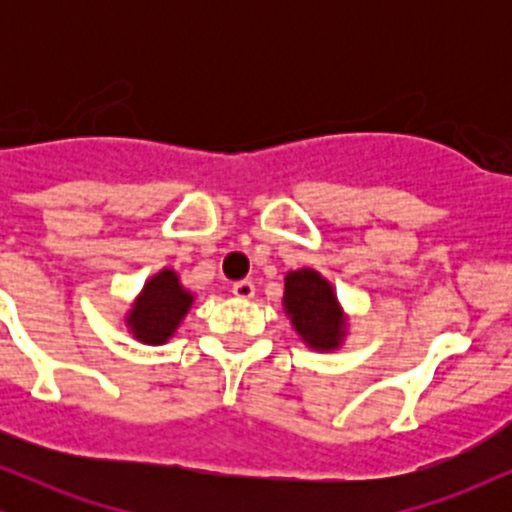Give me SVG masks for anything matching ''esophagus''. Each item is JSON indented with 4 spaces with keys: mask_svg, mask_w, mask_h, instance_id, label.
<instances>
[{
    "mask_svg": "<svg viewBox=\"0 0 512 512\" xmlns=\"http://www.w3.org/2000/svg\"><path fill=\"white\" fill-rule=\"evenodd\" d=\"M233 296L236 298H243V301H250L252 296H255V284L252 281H238V284H233Z\"/></svg>",
    "mask_w": 512,
    "mask_h": 512,
    "instance_id": "esophagus-1",
    "label": "esophagus"
}]
</instances>
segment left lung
<instances>
[{"instance_id": "obj_1", "label": "left lung", "mask_w": 512, "mask_h": 512, "mask_svg": "<svg viewBox=\"0 0 512 512\" xmlns=\"http://www.w3.org/2000/svg\"><path fill=\"white\" fill-rule=\"evenodd\" d=\"M284 310L298 337L315 351L339 349L349 332L337 291L315 269L303 267L286 274Z\"/></svg>"}]
</instances>
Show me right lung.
<instances>
[{
	"mask_svg": "<svg viewBox=\"0 0 512 512\" xmlns=\"http://www.w3.org/2000/svg\"><path fill=\"white\" fill-rule=\"evenodd\" d=\"M192 301L195 296L180 284L178 272L166 267L146 279L144 289L127 310L125 325L137 342L151 346L166 344L180 327Z\"/></svg>",
	"mask_w": 512,
	"mask_h": 512,
	"instance_id": "right-lung-1",
	"label": "right lung"
}]
</instances>
